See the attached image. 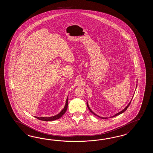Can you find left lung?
<instances>
[{
	"label": "left lung",
	"mask_w": 153,
	"mask_h": 153,
	"mask_svg": "<svg viewBox=\"0 0 153 153\" xmlns=\"http://www.w3.org/2000/svg\"><path fill=\"white\" fill-rule=\"evenodd\" d=\"M131 101H132V100H131ZM131 101H130V103H128V104L127 105V106H126V107L125 108V109H123V111H120V112H119V113H117V114H115L114 116H113V117H116V116H117V115H120V114H122L123 113H124V111H126V110L127 109V108H128V107H129L130 104H131ZM87 106H88V109H89V111H91V113H92V114H94V115H96V116H97L98 117H101V119H108V117H101L98 116V115H96V114H94V112H93L92 111H91V109H90V107H89V106H88V102H87ZM111 117H109V118H111Z\"/></svg>",
	"instance_id": "1"
}]
</instances>
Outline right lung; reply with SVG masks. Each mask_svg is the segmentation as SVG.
Wrapping results in <instances>:
<instances>
[{
  "label": "right lung",
  "mask_w": 153,
  "mask_h": 153,
  "mask_svg": "<svg viewBox=\"0 0 153 153\" xmlns=\"http://www.w3.org/2000/svg\"><path fill=\"white\" fill-rule=\"evenodd\" d=\"M68 97H67V100H66V102H65V107L63 108V109L59 114L55 115V116L51 117H35L36 119L40 120L45 121L55 120L56 119H58L59 118L62 117V115L65 113V111H66L67 109V108H68Z\"/></svg>",
  "instance_id": "add662e5"
}]
</instances>
